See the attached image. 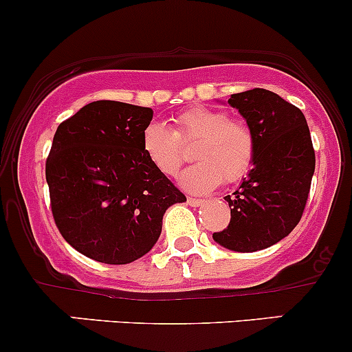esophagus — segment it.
<instances>
[{"mask_svg": "<svg viewBox=\"0 0 352 352\" xmlns=\"http://www.w3.org/2000/svg\"><path fill=\"white\" fill-rule=\"evenodd\" d=\"M187 202H188V206H192V207H199V206L204 204V201H202V199H194V197H188Z\"/></svg>", "mask_w": 352, "mask_h": 352, "instance_id": "obj_1", "label": "esophagus"}]
</instances>
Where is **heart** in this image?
<instances>
[{
	"mask_svg": "<svg viewBox=\"0 0 352 352\" xmlns=\"http://www.w3.org/2000/svg\"><path fill=\"white\" fill-rule=\"evenodd\" d=\"M194 146L199 164L182 173L184 188L209 192L221 182L236 184L250 172L256 153V138L250 124L232 120L228 111L190 108L173 118V128L151 123L142 133L143 153L160 173L177 175L186 162L182 145Z\"/></svg>",
	"mask_w": 352,
	"mask_h": 352,
	"instance_id": "heart-1",
	"label": "heart"
}]
</instances>
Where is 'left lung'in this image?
I'll use <instances>...</instances> for the list:
<instances>
[{
  "label": "left lung",
  "mask_w": 352,
  "mask_h": 352,
  "mask_svg": "<svg viewBox=\"0 0 352 352\" xmlns=\"http://www.w3.org/2000/svg\"><path fill=\"white\" fill-rule=\"evenodd\" d=\"M256 138L253 168L232 195L228 228L214 241L239 253L265 250L290 234L302 219L316 170V151L305 116L266 89L229 98Z\"/></svg>",
  "instance_id": "8db88e82"
}]
</instances>
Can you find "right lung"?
Listing matches in <instances>:
<instances>
[{"label":"right lung","instance_id":"right-lung-1","mask_svg":"<svg viewBox=\"0 0 352 352\" xmlns=\"http://www.w3.org/2000/svg\"><path fill=\"white\" fill-rule=\"evenodd\" d=\"M153 109L94 101L58 124L45 162L62 238L99 263L126 265L153 248L165 210L186 195L142 148Z\"/></svg>","mask_w":352,"mask_h":352}]
</instances>
